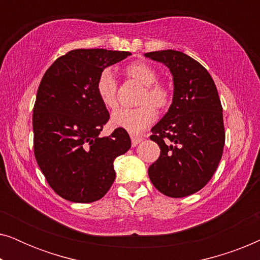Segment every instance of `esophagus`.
Returning <instances> with one entry per match:
<instances>
[{"instance_id": "34e87169", "label": "esophagus", "mask_w": 260, "mask_h": 260, "mask_svg": "<svg viewBox=\"0 0 260 260\" xmlns=\"http://www.w3.org/2000/svg\"><path fill=\"white\" fill-rule=\"evenodd\" d=\"M141 141H142L141 136H131V143H133V147H136Z\"/></svg>"}]
</instances>
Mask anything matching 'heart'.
Masks as SVG:
<instances>
[{
	"label": "heart",
	"mask_w": 260,
	"mask_h": 260,
	"mask_svg": "<svg viewBox=\"0 0 260 260\" xmlns=\"http://www.w3.org/2000/svg\"><path fill=\"white\" fill-rule=\"evenodd\" d=\"M125 74L144 86L136 109H119L112 113L111 122L115 126L137 134L150 125L155 118V110L162 111L172 102L170 91L163 84L157 83L158 74L154 67L144 61H134L125 67ZM95 91L103 105L115 109L117 101V83L111 71L104 70L95 81Z\"/></svg>",
	"instance_id": "heart-1"
}]
</instances>
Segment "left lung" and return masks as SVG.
<instances>
[{
    "label": "left lung",
    "mask_w": 260,
    "mask_h": 260,
    "mask_svg": "<svg viewBox=\"0 0 260 260\" xmlns=\"http://www.w3.org/2000/svg\"><path fill=\"white\" fill-rule=\"evenodd\" d=\"M145 56L169 67L174 97L168 112L151 129L161 149L149 167L157 190L184 198L204 188L214 175L225 144L222 106L208 71L182 52L166 49Z\"/></svg>",
    "instance_id": "8db88e82"
}]
</instances>
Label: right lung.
<instances>
[{"label":"right lung","mask_w":260,"mask_h":260,"mask_svg":"<svg viewBox=\"0 0 260 260\" xmlns=\"http://www.w3.org/2000/svg\"><path fill=\"white\" fill-rule=\"evenodd\" d=\"M130 54L73 49L42 77L33 109L34 155L46 181L65 200L88 204L104 197L116 177L113 161L131 147L122 127L99 136L110 115L95 91L99 74Z\"/></svg>","instance_id":"add662e5"}]
</instances>
